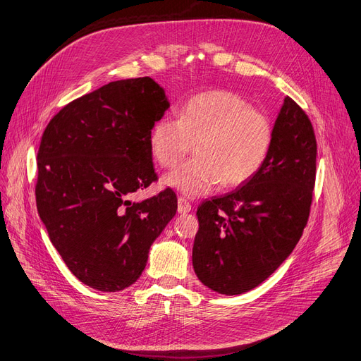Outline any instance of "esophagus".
Listing matches in <instances>:
<instances>
[{
	"label": "esophagus",
	"mask_w": 361,
	"mask_h": 361,
	"mask_svg": "<svg viewBox=\"0 0 361 361\" xmlns=\"http://www.w3.org/2000/svg\"><path fill=\"white\" fill-rule=\"evenodd\" d=\"M178 212L180 214H185V212H190L192 211V205L189 201H185L184 197H178Z\"/></svg>",
	"instance_id": "obj_1"
}]
</instances>
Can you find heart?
Masks as SVG:
<instances>
[{
  "mask_svg": "<svg viewBox=\"0 0 361 361\" xmlns=\"http://www.w3.org/2000/svg\"><path fill=\"white\" fill-rule=\"evenodd\" d=\"M274 140L272 120L231 90L199 93L183 104L178 118H159L150 149L159 165L176 166L195 142L196 157L169 172L165 183L188 196L211 192L221 181L235 188L263 166Z\"/></svg>",
  "mask_w": 361,
  "mask_h": 361,
  "instance_id": "b5f03b06",
  "label": "heart"
}]
</instances>
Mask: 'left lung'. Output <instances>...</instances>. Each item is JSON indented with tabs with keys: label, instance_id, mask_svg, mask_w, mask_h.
Segmentation results:
<instances>
[{
	"label": "left lung",
	"instance_id": "8db88e82",
	"mask_svg": "<svg viewBox=\"0 0 361 361\" xmlns=\"http://www.w3.org/2000/svg\"><path fill=\"white\" fill-rule=\"evenodd\" d=\"M317 168L311 120L290 97L278 113L268 157L255 177L204 201L196 216L193 269L220 295H241L272 275L310 219Z\"/></svg>",
	"mask_w": 361,
	"mask_h": 361
}]
</instances>
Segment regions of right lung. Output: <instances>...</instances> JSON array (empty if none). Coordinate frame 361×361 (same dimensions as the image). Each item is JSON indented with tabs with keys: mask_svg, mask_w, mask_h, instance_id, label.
I'll list each match as a JSON object with an SVG mask.
<instances>
[{
	"mask_svg": "<svg viewBox=\"0 0 361 361\" xmlns=\"http://www.w3.org/2000/svg\"><path fill=\"white\" fill-rule=\"evenodd\" d=\"M168 109L153 78L117 80L66 104L43 133L38 214L68 269L92 288L120 291L135 283L176 216L172 189L129 199L157 180L150 132Z\"/></svg>",
	"mask_w": 361,
	"mask_h": 361,
	"instance_id": "add662e5",
	"label": "right lung"
}]
</instances>
